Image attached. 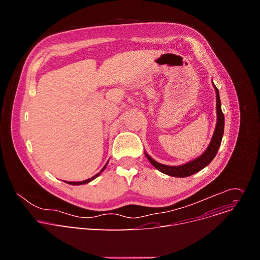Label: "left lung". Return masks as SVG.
Returning a JSON list of instances; mask_svg holds the SVG:
<instances>
[{"label": "left lung", "mask_w": 260, "mask_h": 260, "mask_svg": "<svg viewBox=\"0 0 260 260\" xmlns=\"http://www.w3.org/2000/svg\"><path fill=\"white\" fill-rule=\"evenodd\" d=\"M214 87L216 90V99H217L216 108H217V116L218 117H217V124H216V128L214 132L212 141H211L209 147L207 148V150L199 158H197L188 164H185L183 166H179V167H170V166L161 165V164L155 161L154 159H152L147 153H145L147 159L151 162V165L154 168H156L161 173L167 174L169 176H173V177H179V178L188 177V176L193 175L194 173H198L205 167H207L214 159L215 155L217 154L219 147H220L221 140H222V137H223V133H224V115H223V113H222V110H221V102H220L219 91L215 85H214Z\"/></svg>", "instance_id": "1"}]
</instances>
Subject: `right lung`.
I'll return each mask as SVG.
<instances>
[{
  "instance_id": "obj_1",
  "label": "right lung",
  "mask_w": 260,
  "mask_h": 260,
  "mask_svg": "<svg viewBox=\"0 0 260 260\" xmlns=\"http://www.w3.org/2000/svg\"><path fill=\"white\" fill-rule=\"evenodd\" d=\"M106 166H107V165H106ZM106 166H105V167L102 169V171H101L100 173H98L96 175H94L93 177H91V178H89V179H87V180H84V181H81V182H66V183H69V184H72V185H81V184H85V183H88V182H90L91 180H93L94 178H96V177H98V176H99V175H100V174H101V173H102V172L105 170Z\"/></svg>"
}]
</instances>
